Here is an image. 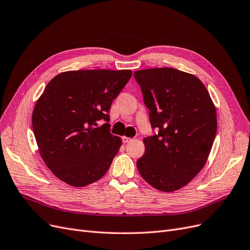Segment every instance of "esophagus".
Wrapping results in <instances>:
<instances>
[{"label": "esophagus", "mask_w": 250, "mask_h": 250, "mask_svg": "<svg viewBox=\"0 0 250 250\" xmlns=\"http://www.w3.org/2000/svg\"><path fill=\"white\" fill-rule=\"evenodd\" d=\"M132 141H133V139L130 138V137H127V136H123V137H122V142H123L124 144L130 143V142H132Z\"/></svg>", "instance_id": "esophagus-1"}]
</instances>
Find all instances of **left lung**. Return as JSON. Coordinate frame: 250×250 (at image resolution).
<instances>
[{"label":"left lung","mask_w":250,"mask_h":250,"mask_svg":"<svg viewBox=\"0 0 250 250\" xmlns=\"http://www.w3.org/2000/svg\"><path fill=\"white\" fill-rule=\"evenodd\" d=\"M149 122L158 134L144 139L136 162L145 181L162 192L188 185L204 167L214 142L217 119L206 87L196 76L172 67L134 72Z\"/></svg>","instance_id":"left-lung-1"}]
</instances>
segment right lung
Returning a JSON list of instances; mask_svg holds the SVG:
<instances>
[{"instance_id":"1","label":"right lung","mask_w":250,"mask_h":250,"mask_svg":"<svg viewBox=\"0 0 250 250\" xmlns=\"http://www.w3.org/2000/svg\"><path fill=\"white\" fill-rule=\"evenodd\" d=\"M132 72L82 69L55 76L35 105L39 152L61 181L85 187L102 178L122 146L109 132V108ZM107 122L98 127L97 122Z\"/></svg>"}]
</instances>
